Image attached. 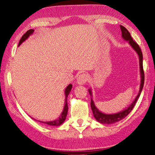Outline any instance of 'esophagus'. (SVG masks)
I'll return each mask as SVG.
<instances>
[{
    "mask_svg": "<svg viewBox=\"0 0 155 155\" xmlns=\"http://www.w3.org/2000/svg\"><path fill=\"white\" fill-rule=\"evenodd\" d=\"M88 80V76L86 74H82L79 75L77 78V83L78 85H85Z\"/></svg>",
    "mask_w": 155,
    "mask_h": 155,
    "instance_id": "34e87169",
    "label": "esophagus"
}]
</instances>
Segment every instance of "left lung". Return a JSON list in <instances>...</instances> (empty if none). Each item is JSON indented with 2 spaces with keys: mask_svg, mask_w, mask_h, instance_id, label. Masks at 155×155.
Instances as JSON below:
<instances>
[{
  "mask_svg": "<svg viewBox=\"0 0 155 155\" xmlns=\"http://www.w3.org/2000/svg\"><path fill=\"white\" fill-rule=\"evenodd\" d=\"M120 29L122 31V38L123 40L127 41L129 44V45L131 46L134 51H135L136 53L137 54L139 57V64H140V77H141V81H140V90L137 94V96L135 97L134 101L132 102L129 106H128L127 109H125L120 112L115 113V114H104V113L102 112L97 108L96 107L95 104L92 98V91H91V88L88 90L89 93H90L91 97V110H92L94 117H95V119L100 123L102 124H114V123L119 122L122 119H124L126 116L129 114V113L132 111V109L134 107L136 102L140 97L141 91L143 87V83H144V73L143 70V55L142 52L141 51V49L139 46L138 44L135 42V41H133L132 37H131L130 33L128 32V31L126 28L120 25Z\"/></svg>",
  "mask_w": 155,
  "mask_h": 155,
  "instance_id": "obj_1",
  "label": "left lung"
}]
</instances>
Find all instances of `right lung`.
I'll list each match as a JSON object with an SVG mask.
<instances>
[{
	"label": "right lung",
	"instance_id": "right-lung-1",
	"mask_svg": "<svg viewBox=\"0 0 155 155\" xmlns=\"http://www.w3.org/2000/svg\"><path fill=\"white\" fill-rule=\"evenodd\" d=\"M34 32V30L33 29H30L27 31V32H26L24 35H22V38L20 39V40L19 41V44H18V46L21 44H22V42H24L25 40H27V39L29 38V36L32 35ZM72 84H69L68 85L66 88L65 89V103H64V110H63V111L61 112V115H60V116L58 117V118L54 120H52V121H49V122H44V121H40V120H38V122H41V123H44V124H48L49 126H54V127H58V126H60L61 124L64 122V121L66 119V116H67V114H68V103H67V98H68V96L69 95V94L70 91H71L72 90ZM34 119V118H33ZM35 120V119H34Z\"/></svg>",
	"mask_w": 155,
	"mask_h": 155
}]
</instances>
